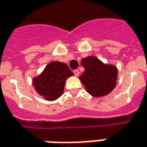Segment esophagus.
I'll list each match as a JSON object with an SVG mask.
<instances>
[{"mask_svg": "<svg viewBox=\"0 0 147 147\" xmlns=\"http://www.w3.org/2000/svg\"><path fill=\"white\" fill-rule=\"evenodd\" d=\"M73 73H74V75L76 76H78L80 75V71H79L78 70H74Z\"/></svg>", "mask_w": 147, "mask_h": 147, "instance_id": "esophagus-1", "label": "esophagus"}]
</instances>
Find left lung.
Masks as SVG:
<instances>
[{"mask_svg":"<svg viewBox=\"0 0 147 147\" xmlns=\"http://www.w3.org/2000/svg\"><path fill=\"white\" fill-rule=\"evenodd\" d=\"M84 71L80 80L87 92L95 97L106 96L116 86L117 69L114 65L105 64L95 56L82 59Z\"/></svg>","mask_w":147,"mask_h":147,"instance_id":"left-lung-1","label":"left lung"}]
</instances>
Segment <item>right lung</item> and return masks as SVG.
Returning a JSON list of instances; mask_svg holds the SVG:
<instances>
[{"instance_id": "obj_1", "label": "right lung", "mask_w": 147, "mask_h": 147, "mask_svg": "<svg viewBox=\"0 0 147 147\" xmlns=\"http://www.w3.org/2000/svg\"><path fill=\"white\" fill-rule=\"evenodd\" d=\"M73 75L66 63L51 62L38 76L33 79V85L40 96L52 101L63 93L66 80Z\"/></svg>"}]
</instances>
